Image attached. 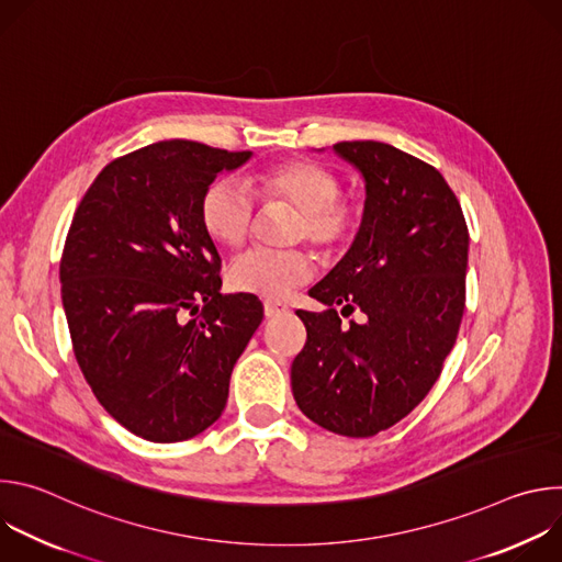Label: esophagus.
Here are the masks:
<instances>
[{
    "label": "esophagus",
    "mask_w": 562,
    "mask_h": 562,
    "mask_svg": "<svg viewBox=\"0 0 562 562\" xmlns=\"http://www.w3.org/2000/svg\"><path fill=\"white\" fill-rule=\"evenodd\" d=\"M286 311H289V306L284 302H280V300H265V315L267 317H278V315H282Z\"/></svg>",
    "instance_id": "34e87169"
}]
</instances>
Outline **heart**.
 Here are the masks:
<instances>
[{"label":"heart","instance_id":"obj_1","mask_svg":"<svg viewBox=\"0 0 562 562\" xmlns=\"http://www.w3.org/2000/svg\"><path fill=\"white\" fill-rule=\"evenodd\" d=\"M256 193L265 200H282L297 209L293 239H308L327 254L345 249L360 226V209L342 198V184L334 171L311 162L289 159L256 176ZM256 200L235 178L220 176L202 191L200 224L222 247H239L251 233ZM313 276V260L304 249L256 247L237 256L228 267V284L239 293L282 297Z\"/></svg>","mask_w":562,"mask_h":562}]
</instances>
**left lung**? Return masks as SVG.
Segmentation results:
<instances>
[{"mask_svg": "<svg viewBox=\"0 0 562 562\" xmlns=\"http://www.w3.org/2000/svg\"><path fill=\"white\" fill-rule=\"evenodd\" d=\"M364 178L360 231L308 295L327 308L295 311L306 327L291 364L300 412L349 438L409 416L436 384L464 313L469 231L458 198L431 165L384 142H338ZM360 310L362 324L342 326Z\"/></svg>", "mask_w": 562, "mask_h": 562, "instance_id": "left-lung-1", "label": "left lung"}]
</instances>
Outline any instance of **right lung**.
I'll use <instances>...</instances> for the list:
<instances>
[{
  "label": "right lung",
  "instance_id": "1",
  "mask_svg": "<svg viewBox=\"0 0 562 562\" xmlns=\"http://www.w3.org/2000/svg\"><path fill=\"white\" fill-rule=\"evenodd\" d=\"M249 157L155 142L106 165L72 215L59 262L72 351L100 405L144 440L211 427L262 323L256 295L220 293L222 260L200 224L202 191Z\"/></svg>",
  "mask_w": 562,
  "mask_h": 562
}]
</instances>
